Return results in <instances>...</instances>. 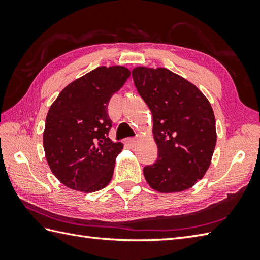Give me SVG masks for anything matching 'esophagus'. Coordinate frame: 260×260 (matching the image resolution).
I'll return each mask as SVG.
<instances>
[{"label": "esophagus", "instance_id": "1", "mask_svg": "<svg viewBox=\"0 0 260 260\" xmlns=\"http://www.w3.org/2000/svg\"><path fill=\"white\" fill-rule=\"evenodd\" d=\"M136 142H137V140L136 139H127L126 141H125V143L128 146H131V147H133V146H135V144H136Z\"/></svg>", "mask_w": 260, "mask_h": 260}]
</instances>
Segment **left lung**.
Instances as JSON below:
<instances>
[{"label":"left lung","instance_id":"left-lung-1","mask_svg":"<svg viewBox=\"0 0 260 260\" xmlns=\"http://www.w3.org/2000/svg\"><path fill=\"white\" fill-rule=\"evenodd\" d=\"M132 76L152 112L158 151L155 163L143 169L147 183L163 193L189 189L206 174L217 143L211 105L169 69L137 67Z\"/></svg>","mask_w":260,"mask_h":260}]
</instances>
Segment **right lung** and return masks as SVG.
Instances as JSON below:
<instances>
[{
    "label": "right lung",
    "mask_w": 260,
    "mask_h": 260,
    "mask_svg": "<svg viewBox=\"0 0 260 260\" xmlns=\"http://www.w3.org/2000/svg\"><path fill=\"white\" fill-rule=\"evenodd\" d=\"M131 71L98 67L71 82L50 106L43 147L52 173L66 186L82 192L104 189L113 178L120 142L110 141L108 103Z\"/></svg>",
    "instance_id": "right-lung-1"
}]
</instances>
